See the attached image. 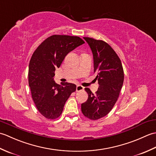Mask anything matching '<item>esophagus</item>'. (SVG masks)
Returning a JSON list of instances; mask_svg holds the SVG:
<instances>
[{
    "mask_svg": "<svg viewBox=\"0 0 156 156\" xmlns=\"http://www.w3.org/2000/svg\"><path fill=\"white\" fill-rule=\"evenodd\" d=\"M84 90V87H82L81 85H77V87H76V92H80Z\"/></svg>",
    "mask_w": 156,
    "mask_h": 156,
    "instance_id": "esophagus-1",
    "label": "esophagus"
}]
</instances>
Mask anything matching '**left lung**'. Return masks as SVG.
<instances>
[{
	"label": "left lung",
	"mask_w": 156,
	"mask_h": 156,
	"mask_svg": "<svg viewBox=\"0 0 156 156\" xmlns=\"http://www.w3.org/2000/svg\"><path fill=\"white\" fill-rule=\"evenodd\" d=\"M93 55L94 72L99 87L94 94L88 88L87 101L81 105L82 113L91 120L105 117L117 102L124 80L121 59L110 45L102 40L83 37Z\"/></svg>",
	"instance_id": "obj_1"
}]
</instances>
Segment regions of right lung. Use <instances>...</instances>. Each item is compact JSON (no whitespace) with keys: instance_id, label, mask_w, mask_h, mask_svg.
I'll return each instance as SVG.
<instances>
[{"instance_id":"right-lung-1","label":"right lung","mask_w":156,"mask_h":156,"mask_svg":"<svg viewBox=\"0 0 156 156\" xmlns=\"http://www.w3.org/2000/svg\"><path fill=\"white\" fill-rule=\"evenodd\" d=\"M84 41L77 36L54 35L38 46L29 66V86L32 98L39 112L48 119L59 117L66 101L76 91L74 84L54 80L56 68H59L68 53Z\"/></svg>"}]
</instances>
